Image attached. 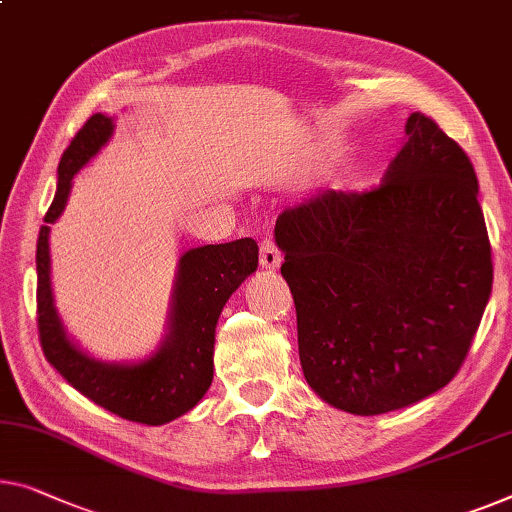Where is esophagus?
<instances>
[{
  "instance_id": "esophagus-1",
  "label": "esophagus",
  "mask_w": 512,
  "mask_h": 512,
  "mask_svg": "<svg viewBox=\"0 0 512 512\" xmlns=\"http://www.w3.org/2000/svg\"><path fill=\"white\" fill-rule=\"evenodd\" d=\"M280 264H282V253L278 250L276 241L269 236V239L259 243V266L266 271H276Z\"/></svg>"
}]
</instances>
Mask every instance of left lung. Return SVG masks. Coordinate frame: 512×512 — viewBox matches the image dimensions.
<instances>
[{
	"instance_id": "1",
	"label": "left lung",
	"mask_w": 512,
	"mask_h": 512,
	"mask_svg": "<svg viewBox=\"0 0 512 512\" xmlns=\"http://www.w3.org/2000/svg\"><path fill=\"white\" fill-rule=\"evenodd\" d=\"M404 133L375 188L326 190L276 220L305 381L358 416L444 388L492 292L474 165L421 112Z\"/></svg>"
}]
</instances>
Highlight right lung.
Instances as JSON below:
<instances>
[{
    "label": "right lung",
    "mask_w": 512,
    "mask_h": 512,
    "mask_svg": "<svg viewBox=\"0 0 512 512\" xmlns=\"http://www.w3.org/2000/svg\"><path fill=\"white\" fill-rule=\"evenodd\" d=\"M112 135V119L94 114L59 160V183L45 223H55L66 207L71 181ZM50 225L36 243V315L43 354L75 391L126 421L163 425L202 400L213 379V340L223 305L257 269V243L239 239L188 250L179 259L170 333L156 354L133 365L101 363L80 352L61 326L50 287Z\"/></svg>",
    "instance_id": "1"
}]
</instances>
